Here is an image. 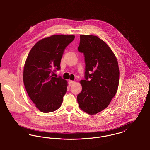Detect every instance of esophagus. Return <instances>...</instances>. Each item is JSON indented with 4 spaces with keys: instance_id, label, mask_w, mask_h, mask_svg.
Here are the masks:
<instances>
[{
    "instance_id": "1",
    "label": "esophagus",
    "mask_w": 150,
    "mask_h": 150,
    "mask_svg": "<svg viewBox=\"0 0 150 150\" xmlns=\"http://www.w3.org/2000/svg\"><path fill=\"white\" fill-rule=\"evenodd\" d=\"M74 83V81H72V80H69V85H70V86H72Z\"/></svg>"
}]
</instances>
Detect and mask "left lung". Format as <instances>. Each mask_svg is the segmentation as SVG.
<instances>
[{"instance_id":"left-lung-1","label":"left lung","mask_w":150,"mask_h":150,"mask_svg":"<svg viewBox=\"0 0 150 150\" xmlns=\"http://www.w3.org/2000/svg\"><path fill=\"white\" fill-rule=\"evenodd\" d=\"M78 50L85 56V79L77 96L79 107L93 115L103 110L117 93L119 82L117 59L109 46L96 36L80 35Z\"/></svg>"}]
</instances>
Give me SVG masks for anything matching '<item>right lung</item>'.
Returning a JSON list of instances; mask_svg holds the SVG:
<instances>
[{
  "instance_id": "obj_1",
  "label": "right lung",
  "mask_w": 150,
  "mask_h": 150,
  "mask_svg": "<svg viewBox=\"0 0 150 150\" xmlns=\"http://www.w3.org/2000/svg\"><path fill=\"white\" fill-rule=\"evenodd\" d=\"M75 36L54 35L40 40L31 49L23 68L26 91L36 107L50 112L60 107L67 92V81L54 77L60 69V61L66 47Z\"/></svg>"
}]
</instances>
